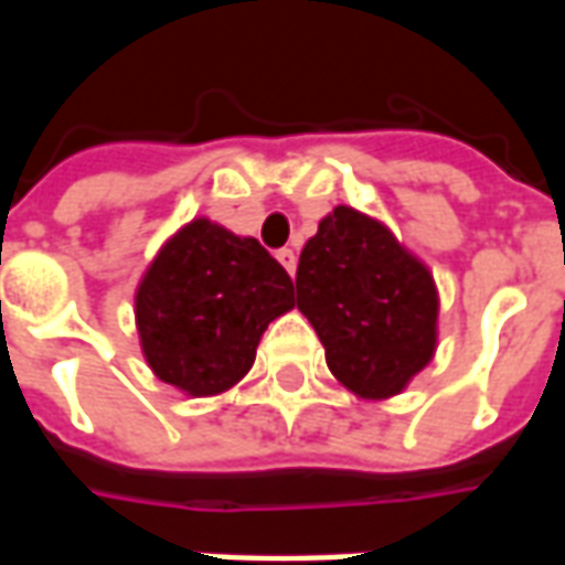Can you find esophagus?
Masks as SVG:
<instances>
[{"label":"esophagus","mask_w":565,"mask_h":565,"mask_svg":"<svg viewBox=\"0 0 565 565\" xmlns=\"http://www.w3.org/2000/svg\"><path fill=\"white\" fill-rule=\"evenodd\" d=\"M278 263H281L284 269L290 271V275H296V250L294 247H281V250H278Z\"/></svg>","instance_id":"1"}]
</instances>
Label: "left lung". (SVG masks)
Listing matches in <instances>:
<instances>
[{
    "label": "left lung",
    "mask_w": 565,
    "mask_h": 565,
    "mask_svg": "<svg viewBox=\"0 0 565 565\" xmlns=\"http://www.w3.org/2000/svg\"><path fill=\"white\" fill-rule=\"evenodd\" d=\"M296 306L332 375L360 399L399 396L436 354L433 271L391 226L351 205H335L302 247Z\"/></svg>",
    "instance_id": "obj_1"
}]
</instances>
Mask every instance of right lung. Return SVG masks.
Segmentation results:
<instances>
[{
    "instance_id": "right-lung-1",
    "label": "right lung",
    "mask_w": 565,
    "mask_h": 565,
    "mask_svg": "<svg viewBox=\"0 0 565 565\" xmlns=\"http://www.w3.org/2000/svg\"><path fill=\"white\" fill-rule=\"evenodd\" d=\"M294 306L290 275L257 238L196 217L166 238L141 275V354L186 396H217L245 379L266 327Z\"/></svg>"
}]
</instances>
